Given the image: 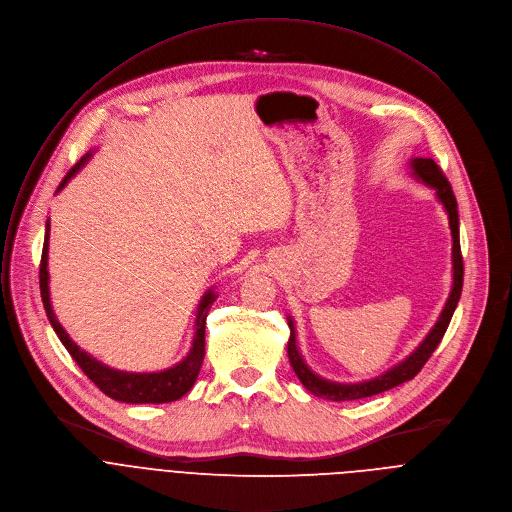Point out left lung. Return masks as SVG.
Returning <instances> with one entry per match:
<instances>
[{
  "mask_svg": "<svg viewBox=\"0 0 512 512\" xmlns=\"http://www.w3.org/2000/svg\"><path fill=\"white\" fill-rule=\"evenodd\" d=\"M413 168H415L417 177L423 179V183H427L429 187H433L437 191V197L441 199V203L445 205L447 215H449V227H451V236H453V289H451V295L445 303V309H443L439 321L435 323V327L425 337V342L417 348L415 354H411L403 364L394 366L390 372H386L370 382H360V384H335V382H327V380L315 376L299 356L297 342H295V327H293V321L289 319L291 339H289L287 350H289L291 366H293L295 374L299 376V380L303 382V386L307 390H311L315 396H321V399H329V401H337V403L339 401H356V399H364V396L384 392L388 388H394V386H399V384L415 378L421 372V368L427 364V360L433 356V352L437 350L439 342L447 331L451 315H453V311H456L458 301L462 297L464 258H462V248H460V223H458L456 195H453L451 185H449L447 177L443 175V170L431 158H415Z\"/></svg>",
  "mask_w": 512,
  "mask_h": 512,
  "instance_id": "obj_1",
  "label": "left lung"
}]
</instances>
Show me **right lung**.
I'll use <instances>...</instances> for the list:
<instances>
[{
	"label": "right lung",
	"mask_w": 512,
	"mask_h": 512,
	"mask_svg": "<svg viewBox=\"0 0 512 512\" xmlns=\"http://www.w3.org/2000/svg\"><path fill=\"white\" fill-rule=\"evenodd\" d=\"M89 154L83 156L71 170L67 173V177L61 181L59 189L61 191L71 177L77 173V170L87 162ZM46 260H48V225H46V236H44V246H42V258H40V297L46 309V317L52 325V329L59 335V339L63 342V346L67 348V352L71 354V358L79 364V368L85 372V376L107 396L122 403H170V401H179L181 396H185L195 380L197 374L201 370L203 364V356H205V319L207 313L211 309V305L215 303V295L209 291L199 305L197 311V331H195V339H193V350L189 352V356L164 372H154V374H132V372H122V370H113L103 366L101 362L93 360L89 354H85L81 348H77V344L73 339L65 333V329L61 327V323L56 321L52 307H50V297H48V270H46Z\"/></svg>",
	"instance_id": "1"
}]
</instances>
